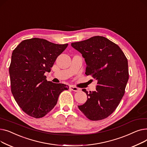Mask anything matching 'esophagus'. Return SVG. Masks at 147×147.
<instances>
[{
    "mask_svg": "<svg viewBox=\"0 0 147 147\" xmlns=\"http://www.w3.org/2000/svg\"><path fill=\"white\" fill-rule=\"evenodd\" d=\"M69 89H71V90H73V91H74V92H78V91H79V90H80V89H79L78 88L73 86H69Z\"/></svg>",
    "mask_w": 147,
    "mask_h": 147,
    "instance_id": "1",
    "label": "esophagus"
}]
</instances>
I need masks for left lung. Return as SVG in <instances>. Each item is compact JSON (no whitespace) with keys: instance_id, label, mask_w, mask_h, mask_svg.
<instances>
[{"instance_id":"8db88e82","label":"left lung","mask_w":147,"mask_h":147,"mask_svg":"<svg viewBox=\"0 0 147 147\" xmlns=\"http://www.w3.org/2000/svg\"><path fill=\"white\" fill-rule=\"evenodd\" d=\"M71 46L82 54L86 73L97 80L96 91L86 93L88 99L79 110L90 120L104 119L119 105L129 79L127 59L119 46L103 36L74 42Z\"/></svg>"}]
</instances>
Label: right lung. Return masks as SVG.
<instances>
[{
    "label": "right lung",
    "mask_w": 147,
    "mask_h": 147,
    "mask_svg": "<svg viewBox=\"0 0 147 147\" xmlns=\"http://www.w3.org/2000/svg\"><path fill=\"white\" fill-rule=\"evenodd\" d=\"M68 44L58 45L39 38L22 41L12 53L9 66L11 92L22 110L36 119L44 117L57 103L59 94L68 86L48 82L57 57Z\"/></svg>",
    "instance_id": "obj_1"
}]
</instances>
